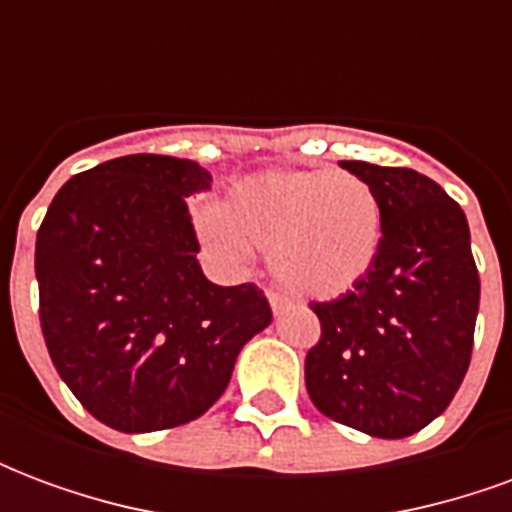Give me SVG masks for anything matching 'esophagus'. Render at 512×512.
I'll use <instances>...</instances> for the list:
<instances>
[{
	"label": "esophagus",
	"mask_w": 512,
	"mask_h": 512,
	"mask_svg": "<svg viewBox=\"0 0 512 512\" xmlns=\"http://www.w3.org/2000/svg\"><path fill=\"white\" fill-rule=\"evenodd\" d=\"M268 304H271V310L274 312H282L290 304V299L288 296H282L279 290H268Z\"/></svg>",
	"instance_id": "obj_1"
}]
</instances>
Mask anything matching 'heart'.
I'll list each match as a JSON object with an SVG mask.
<instances>
[{
  "mask_svg": "<svg viewBox=\"0 0 512 512\" xmlns=\"http://www.w3.org/2000/svg\"><path fill=\"white\" fill-rule=\"evenodd\" d=\"M197 227L227 263L260 246L290 290L337 296L376 263L384 219L376 191L354 172L277 167L233 180Z\"/></svg>",
  "mask_w": 512,
  "mask_h": 512,
  "instance_id": "1",
  "label": "heart"
}]
</instances>
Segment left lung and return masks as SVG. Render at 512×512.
Segmentation results:
<instances>
[{
  "label": "left lung",
  "mask_w": 512,
  "mask_h": 512,
  "mask_svg": "<svg viewBox=\"0 0 512 512\" xmlns=\"http://www.w3.org/2000/svg\"><path fill=\"white\" fill-rule=\"evenodd\" d=\"M376 191V263L340 299L312 301L321 340L304 381L315 408L376 439L439 417L472 362L480 274L461 205L408 167L340 161Z\"/></svg>",
  "instance_id": "left-lung-1"
}]
</instances>
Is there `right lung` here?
I'll return each instance as SVG.
<instances>
[{"mask_svg":"<svg viewBox=\"0 0 512 512\" xmlns=\"http://www.w3.org/2000/svg\"><path fill=\"white\" fill-rule=\"evenodd\" d=\"M189 158L136 153L73 175L35 241L40 329L60 378L123 433L178 428L222 397L235 356L271 323L263 290L213 285L186 197Z\"/></svg>","mask_w":512,"mask_h":512,"instance_id":"obj_1","label":"right lung"}]
</instances>
